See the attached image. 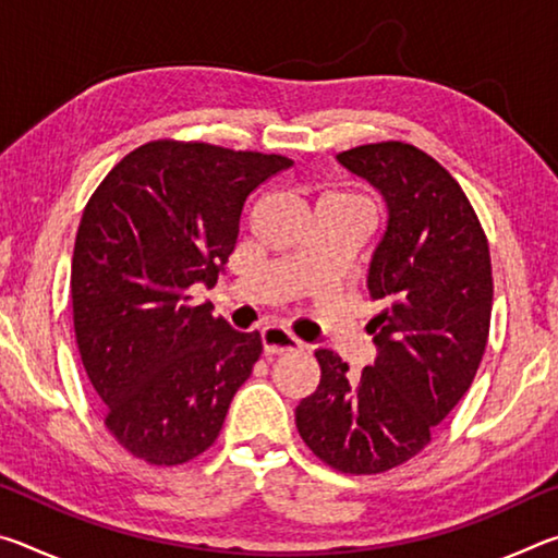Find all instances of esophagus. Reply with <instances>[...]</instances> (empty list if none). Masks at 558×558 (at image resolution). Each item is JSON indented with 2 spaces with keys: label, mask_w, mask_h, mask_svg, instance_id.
<instances>
[{
  "label": "esophagus",
  "mask_w": 558,
  "mask_h": 558,
  "mask_svg": "<svg viewBox=\"0 0 558 558\" xmlns=\"http://www.w3.org/2000/svg\"><path fill=\"white\" fill-rule=\"evenodd\" d=\"M260 339H263V352H266V356L302 352L300 339L292 337L288 329H282V327H266L260 332Z\"/></svg>",
  "instance_id": "obj_1"
}]
</instances>
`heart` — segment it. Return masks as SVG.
Returning <instances> with one entry per match:
<instances>
[{
    "mask_svg": "<svg viewBox=\"0 0 558 558\" xmlns=\"http://www.w3.org/2000/svg\"><path fill=\"white\" fill-rule=\"evenodd\" d=\"M339 199H354V196H347V194H337ZM354 202H359V199H354Z\"/></svg>",
    "mask_w": 558,
    "mask_h": 558,
    "instance_id": "heart-1",
    "label": "heart"
}]
</instances>
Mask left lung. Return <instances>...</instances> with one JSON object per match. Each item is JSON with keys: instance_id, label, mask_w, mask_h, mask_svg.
Returning a JSON list of instances; mask_svg holds the SVG:
<instances>
[{"instance_id": "1", "label": "left lung", "mask_w": 558, "mask_h": 558, "mask_svg": "<svg viewBox=\"0 0 558 558\" xmlns=\"http://www.w3.org/2000/svg\"><path fill=\"white\" fill-rule=\"evenodd\" d=\"M337 159L389 206L369 268L384 310L366 329L379 354L352 376L335 352L317 349L323 379L295 423L325 465L379 475L418 456L475 379L493 317V260L462 186L423 149L389 140Z\"/></svg>"}]
</instances>
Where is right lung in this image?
<instances>
[{"label":"right lung","instance_id":"add662e5","mask_svg":"<svg viewBox=\"0 0 558 558\" xmlns=\"http://www.w3.org/2000/svg\"><path fill=\"white\" fill-rule=\"evenodd\" d=\"M292 167L282 155L153 140L110 169L83 209L71 263L81 362L102 423L130 456L172 468L219 438L263 352L189 288L214 286L248 196Z\"/></svg>","mask_w":558,"mask_h":558}]
</instances>
